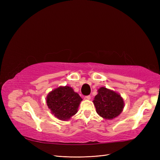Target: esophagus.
Wrapping results in <instances>:
<instances>
[{
    "instance_id": "esophagus-1",
    "label": "esophagus",
    "mask_w": 160,
    "mask_h": 160,
    "mask_svg": "<svg viewBox=\"0 0 160 160\" xmlns=\"http://www.w3.org/2000/svg\"><path fill=\"white\" fill-rule=\"evenodd\" d=\"M85 99H88V100H89V99H91V96H90V95L85 96Z\"/></svg>"
}]
</instances>
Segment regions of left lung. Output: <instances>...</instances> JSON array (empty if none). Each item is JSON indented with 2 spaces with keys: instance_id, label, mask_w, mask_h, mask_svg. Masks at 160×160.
Listing matches in <instances>:
<instances>
[{
  "instance_id": "8db88e82",
  "label": "left lung",
  "mask_w": 160,
  "mask_h": 160,
  "mask_svg": "<svg viewBox=\"0 0 160 160\" xmlns=\"http://www.w3.org/2000/svg\"><path fill=\"white\" fill-rule=\"evenodd\" d=\"M93 101L96 111L105 119H113L122 112L124 101L121 95L116 92L105 88L98 89Z\"/></svg>"
}]
</instances>
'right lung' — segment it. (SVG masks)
I'll return each instance as SVG.
<instances>
[{
    "label": "right lung",
    "instance_id": "obj_1",
    "mask_svg": "<svg viewBox=\"0 0 160 160\" xmlns=\"http://www.w3.org/2000/svg\"><path fill=\"white\" fill-rule=\"evenodd\" d=\"M82 99L71 87H59L47 95V104L57 118L68 120L77 113Z\"/></svg>",
    "mask_w": 160,
    "mask_h": 160
}]
</instances>
